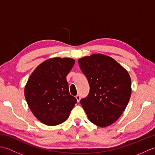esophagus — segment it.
I'll return each mask as SVG.
<instances>
[{
    "instance_id": "34e87169",
    "label": "esophagus",
    "mask_w": 155,
    "mask_h": 155,
    "mask_svg": "<svg viewBox=\"0 0 155 155\" xmlns=\"http://www.w3.org/2000/svg\"><path fill=\"white\" fill-rule=\"evenodd\" d=\"M76 98H77V102L78 103V102H79L80 100H81V96L79 94H78V95H77V96H76Z\"/></svg>"
}]
</instances>
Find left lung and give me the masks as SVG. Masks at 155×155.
I'll use <instances>...</instances> for the list:
<instances>
[{
  "label": "left lung",
  "mask_w": 155,
  "mask_h": 155,
  "mask_svg": "<svg viewBox=\"0 0 155 155\" xmlns=\"http://www.w3.org/2000/svg\"><path fill=\"white\" fill-rule=\"evenodd\" d=\"M90 86L81 104L88 119L101 127L114 123L126 108L131 95L128 72L113 58L94 54L78 60Z\"/></svg>",
  "instance_id": "left-lung-1"
}]
</instances>
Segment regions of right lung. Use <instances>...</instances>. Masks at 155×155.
<instances>
[{
    "label": "right lung",
    "mask_w": 155,
    "mask_h": 155,
    "mask_svg": "<svg viewBox=\"0 0 155 155\" xmlns=\"http://www.w3.org/2000/svg\"><path fill=\"white\" fill-rule=\"evenodd\" d=\"M74 64L69 58H53L42 62L29 77L25 96L32 113L48 126L67 119L77 100L69 93L66 77Z\"/></svg>",
    "instance_id": "obj_1"
}]
</instances>
